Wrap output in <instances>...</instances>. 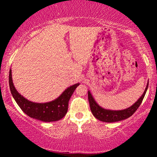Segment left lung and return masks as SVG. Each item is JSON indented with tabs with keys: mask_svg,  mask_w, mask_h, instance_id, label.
Returning a JSON list of instances; mask_svg holds the SVG:
<instances>
[{
	"mask_svg": "<svg viewBox=\"0 0 157 157\" xmlns=\"http://www.w3.org/2000/svg\"><path fill=\"white\" fill-rule=\"evenodd\" d=\"M148 86H149V83H147V86L146 87L144 94L136 101V102H135L132 106H130L128 109H124V110L119 111L109 110V109H105L102 108V107H101L96 102L95 99H94L91 95V94L89 91H88V97H89V101L91 112L97 119L104 122H108V123L119 121L127 119V118L130 117L131 116L134 114V113L137 110V109L141 105V102L143 101V98L146 94V92L147 91Z\"/></svg>",
	"mask_w": 157,
	"mask_h": 157,
	"instance_id": "8db88e82",
	"label": "left lung"
}]
</instances>
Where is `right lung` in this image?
Listing matches in <instances>:
<instances>
[{"label": "right lung", "mask_w": 157, "mask_h": 157, "mask_svg": "<svg viewBox=\"0 0 157 157\" xmlns=\"http://www.w3.org/2000/svg\"><path fill=\"white\" fill-rule=\"evenodd\" d=\"M80 83L66 89L56 99L47 103H35L29 101L17 91L12 79L11 69L9 71V86L10 92L19 107L29 117L44 122L59 121L66 114L68 101L75 89Z\"/></svg>", "instance_id": "obj_1"}]
</instances>
